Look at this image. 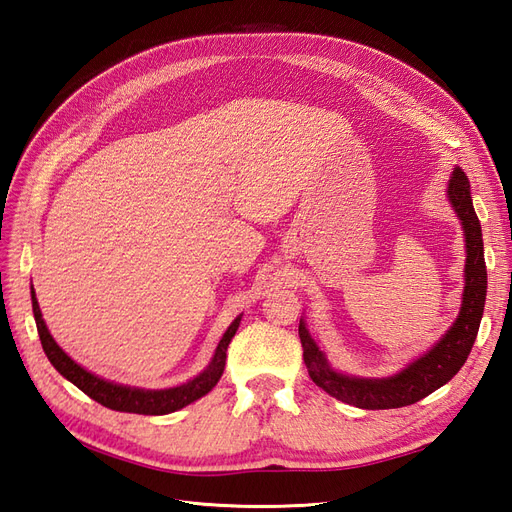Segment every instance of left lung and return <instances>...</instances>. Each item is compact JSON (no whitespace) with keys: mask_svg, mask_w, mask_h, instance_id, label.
<instances>
[{"mask_svg":"<svg viewBox=\"0 0 512 512\" xmlns=\"http://www.w3.org/2000/svg\"><path fill=\"white\" fill-rule=\"evenodd\" d=\"M448 200H451L459 220L466 230V288H463V303L457 320L448 333L440 339L421 359L410 363L404 371L393 378L367 380L352 378L333 371L324 359V354L309 337L305 324H299V337L303 344V361L307 365L309 378L331 397L344 401V404L363 410H389L416 404L429 393L440 389L451 380L466 363L468 354L476 342V333L483 318L485 297H487V267L483 250V232L472 207L470 181L461 168L453 170L451 183H448Z\"/></svg>","mask_w":512,"mask_h":512,"instance_id":"obj_1","label":"left lung"}]
</instances>
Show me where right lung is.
I'll return each mask as SVG.
<instances>
[{"instance_id":"1","label":"right lung","mask_w":512,"mask_h":512,"mask_svg":"<svg viewBox=\"0 0 512 512\" xmlns=\"http://www.w3.org/2000/svg\"><path fill=\"white\" fill-rule=\"evenodd\" d=\"M32 307H34V318H36L42 350L46 356H49V361L53 363V367L59 371L61 376L68 378L74 386H79L85 395H89L91 399L98 401V404H102L106 408L117 410V412L147 414V416L175 412L183 406L192 404V401L200 399L203 395H207L224 374L226 350H228L230 339L235 337V333L239 329V322H241V316H239L235 322L230 324L228 331L220 339L218 350H215V354H213V361L209 363V367L203 371V374L196 376L188 384L175 386V389L143 391V389H130V386L106 382L94 374H89V371L83 369L81 365H76L70 356L55 344V339L51 337L49 329H46L34 288H32Z\"/></svg>"}]
</instances>
